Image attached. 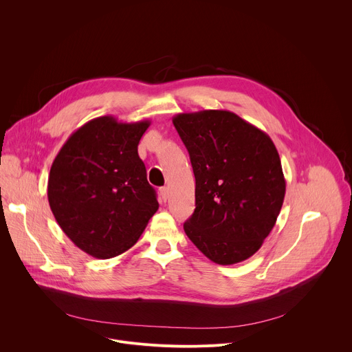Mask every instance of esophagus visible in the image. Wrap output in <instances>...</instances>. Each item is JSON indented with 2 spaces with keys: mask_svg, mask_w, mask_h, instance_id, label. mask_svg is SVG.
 <instances>
[{
  "mask_svg": "<svg viewBox=\"0 0 352 352\" xmlns=\"http://www.w3.org/2000/svg\"><path fill=\"white\" fill-rule=\"evenodd\" d=\"M160 196H162L163 200H167V197H168V188L167 186L160 188Z\"/></svg>",
  "mask_w": 352,
  "mask_h": 352,
  "instance_id": "1",
  "label": "esophagus"
}]
</instances>
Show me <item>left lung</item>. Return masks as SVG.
Instances as JSON below:
<instances>
[{"label":"left lung","instance_id":"obj_1","mask_svg":"<svg viewBox=\"0 0 352 352\" xmlns=\"http://www.w3.org/2000/svg\"><path fill=\"white\" fill-rule=\"evenodd\" d=\"M195 174V212L188 238L217 265L256 254L280 214L285 178L270 136L226 110L173 118Z\"/></svg>","mask_w":352,"mask_h":352}]
</instances>
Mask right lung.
I'll return each instance as SVG.
<instances>
[{
  "mask_svg": "<svg viewBox=\"0 0 352 352\" xmlns=\"http://www.w3.org/2000/svg\"><path fill=\"white\" fill-rule=\"evenodd\" d=\"M148 126V120L93 118L67 139L53 162L50 208L65 235L93 258L124 254L159 209L138 155Z\"/></svg>",
  "mask_w": 352,
  "mask_h": 352,
  "instance_id": "add662e5",
  "label": "right lung"
}]
</instances>
